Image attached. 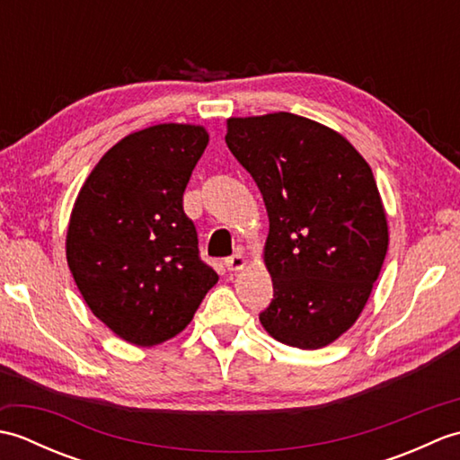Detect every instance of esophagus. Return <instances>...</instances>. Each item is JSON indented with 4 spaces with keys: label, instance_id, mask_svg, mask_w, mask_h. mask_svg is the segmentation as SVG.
Masks as SVG:
<instances>
[{
    "label": "esophagus",
    "instance_id": "obj_1",
    "mask_svg": "<svg viewBox=\"0 0 460 460\" xmlns=\"http://www.w3.org/2000/svg\"><path fill=\"white\" fill-rule=\"evenodd\" d=\"M225 267H227V270H231V272H237V270L247 267V257L239 251V252H235V255L225 261Z\"/></svg>",
    "mask_w": 460,
    "mask_h": 460
}]
</instances>
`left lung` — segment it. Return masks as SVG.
<instances>
[{
    "instance_id": "8db88e82",
    "label": "left lung",
    "mask_w": 460,
    "mask_h": 460,
    "mask_svg": "<svg viewBox=\"0 0 460 460\" xmlns=\"http://www.w3.org/2000/svg\"><path fill=\"white\" fill-rule=\"evenodd\" d=\"M225 142L269 213L262 328L292 348L332 344L359 318L389 245L371 168L344 136L290 112L229 119Z\"/></svg>"
}]
</instances>
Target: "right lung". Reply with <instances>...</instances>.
<instances>
[{
    "label": "right lung",
    "mask_w": 460,
    "mask_h": 460,
    "mask_svg": "<svg viewBox=\"0 0 460 460\" xmlns=\"http://www.w3.org/2000/svg\"><path fill=\"white\" fill-rule=\"evenodd\" d=\"M209 134L155 124L114 144L76 195L66 262L93 314L116 336L150 348L190 324L219 280L199 259L183 191Z\"/></svg>",
    "instance_id": "add662e5"
}]
</instances>
